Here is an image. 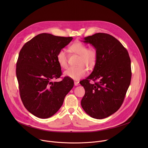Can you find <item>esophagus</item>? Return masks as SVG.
<instances>
[{
    "label": "esophagus",
    "instance_id": "obj_1",
    "mask_svg": "<svg viewBox=\"0 0 148 148\" xmlns=\"http://www.w3.org/2000/svg\"><path fill=\"white\" fill-rule=\"evenodd\" d=\"M74 85H75V86H79V82L77 81H74Z\"/></svg>",
    "mask_w": 148,
    "mask_h": 148
}]
</instances>
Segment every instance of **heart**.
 I'll list each match as a JSON object with an SVG mask.
<instances>
[{
    "label": "heart",
    "mask_w": 148,
    "mask_h": 148,
    "mask_svg": "<svg viewBox=\"0 0 148 148\" xmlns=\"http://www.w3.org/2000/svg\"><path fill=\"white\" fill-rule=\"evenodd\" d=\"M70 50L79 56L77 65L78 67H70L64 72V75L75 80H78L86 75L87 70L84 66L88 69H93L97 61L98 53L94 47L87 48V46L81 42L77 41L72 44ZM57 60L60 66L66 69L68 66L67 54L64 49H61L57 53Z\"/></svg>",
    "instance_id": "heart-1"
}]
</instances>
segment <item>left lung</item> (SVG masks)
Wrapping results in <instances>:
<instances>
[{"label": "left lung", "instance_id": "obj_1", "mask_svg": "<svg viewBox=\"0 0 148 148\" xmlns=\"http://www.w3.org/2000/svg\"><path fill=\"white\" fill-rule=\"evenodd\" d=\"M84 40L97 49L98 58L91 75L79 82L86 91L81 104L92 118H105L116 112L123 102L131 80V59L127 50L109 34L95 33Z\"/></svg>", "mask_w": 148, "mask_h": 148}]
</instances>
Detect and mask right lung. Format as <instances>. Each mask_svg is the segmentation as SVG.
Segmentation results:
<instances>
[{
	"mask_svg": "<svg viewBox=\"0 0 148 148\" xmlns=\"http://www.w3.org/2000/svg\"><path fill=\"white\" fill-rule=\"evenodd\" d=\"M72 37L49 33L37 35L25 44L16 63V77L21 99L27 110L40 118H48L61 108L74 81L61 75L57 53L68 45Z\"/></svg>",
	"mask_w": 148,
	"mask_h": 148,
	"instance_id": "add662e5",
	"label": "right lung"
}]
</instances>
